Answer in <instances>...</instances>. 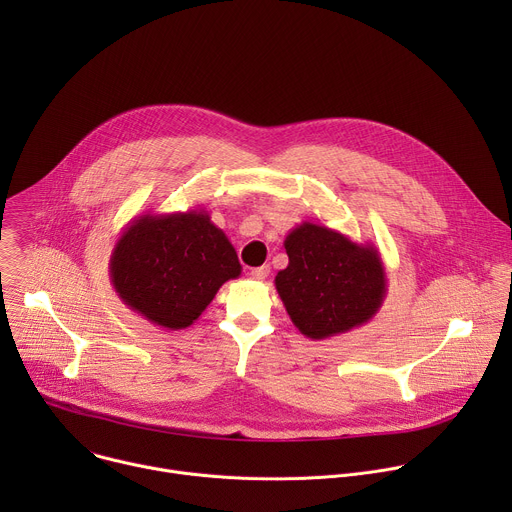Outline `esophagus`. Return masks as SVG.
Instances as JSON below:
<instances>
[{
  "instance_id": "esophagus-1",
  "label": "esophagus",
  "mask_w": 512,
  "mask_h": 512,
  "mask_svg": "<svg viewBox=\"0 0 512 512\" xmlns=\"http://www.w3.org/2000/svg\"><path fill=\"white\" fill-rule=\"evenodd\" d=\"M251 279H255V281H263L267 275H269V265H261V267H255V269H251Z\"/></svg>"
}]
</instances>
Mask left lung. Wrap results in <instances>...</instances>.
<instances>
[{
  "mask_svg": "<svg viewBox=\"0 0 512 512\" xmlns=\"http://www.w3.org/2000/svg\"><path fill=\"white\" fill-rule=\"evenodd\" d=\"M289 263L275 289L294 326L312 340L350 332L373 320L387 296L381 253L324 225L302 223L283 241Z\"/></svg>",
  "mask_w": 512,
  "mask_h": 512,
  "instance_id": "8db88e82",
  "label": "left lung"
}]
</instances>
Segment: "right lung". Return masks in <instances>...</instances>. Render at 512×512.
I'll return each instance as SVG.
<instances>
[{
    "mask_svg": "<svg viewBox=\"0 0 512 512\" xmlns=\"http://www.w3.org/2000/svg\"><path fill=\"white\" fill-rule=\"evenodd\" d=\"M119 300L154 326H192L216 291L241 275L229 237L206 210L145 212L121 231L111 259Z\"/></svg>",
    "mask_w": 512,
    "mask_h": 512,
    "instance_id": "add662e5",
    "label": "right lung"
}]
</instances>
